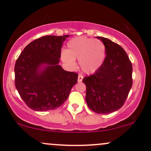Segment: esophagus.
I'll return each instance as SVG.
<instances>
[{
	"label": "esophagus",
	"instance_id": "34e87169",
	"mask_svg": "<svg viewBox=\"0 0 151 151\" xmlns=\"http://www.w3.org/2000/svg\"><path fill=\"white\" fill-rule=\"evenodd\" d=\"M83 78H84L83 75H81V74H79V75H78V81H79V82H81V81H82Z\"/></svg>",
	"mask_w": 151,
	"mask_h": 151
}]
</instances>
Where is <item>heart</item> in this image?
<instances>
[{"label": "heart", "instance_id": "b5f03b06", "mask_svg": "<svg viewBox=\"0 0 151 151\" xmlns=\"http://www.w3.org/2000/svg\"><path fill=\"white\" fill-rule=\"evenodd\" d=\"M67 50L60 54L62 61L69 68H74L76 59L81 69L86 73H93L102 65L105 58L106 47L101 40L86 37L71 39Z\"/></svg>", "mask_w": 151, "mask_h": 151}]
</instances>
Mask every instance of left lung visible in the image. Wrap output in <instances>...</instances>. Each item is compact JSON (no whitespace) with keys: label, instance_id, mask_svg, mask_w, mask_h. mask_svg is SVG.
Segmentation results:
<instances>
[{"label":"left lung","instance_id":"left-lung-1","mask_svg":"<svg viewBox=\"0 0 151 151\" xmlns=\"http://www.w3.org/2000/svg\"><path fill=\"white\" fill-rule=\"evenodd\" d=\"M104 44L103 64L92 75L84 77L86 101L95 113L107 114L121 108L132 86V64L125 50L109 39L96 37Z\"/></svg>","mask_w":151,"mask_h":151}]
</instances>
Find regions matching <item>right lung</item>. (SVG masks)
Segmentation results:
<instances>
[{
    "label": "right lung",
    "mask_w": 151,
    "mask_h": 151,
    "mask_svg": "<svg viewBox=\"0 0 151 151\" xmlns=\"http://www.w3.org/2000/svg\"><path fill=\"white\" fill-rule=\"evenodd\" d=\"M69 35H46L24 48L15 65V84L20 97L36 111L54 110L68 98L78 74L60 63L64 41Z\"/></svg>",
    "instance_id": "obj_1"
}]
</instances>
